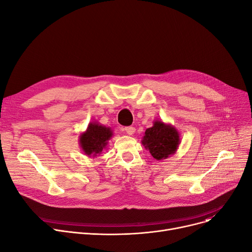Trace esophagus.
Instances as JSON below:
<instances>
[{"label":"esophagus","instance_id":"obj_1","mask_svg":"<svg viewBox=\"0 0 252 252\" xmlns=\"http://www.w3.org/2000/svg\"><path fill=\"white\" fill-rule=\"evenodd\" d=\"M125 129L126 131V134L129 136H133L136 131V128L134 126H126V127H125Z\"/></svg>","mask_w":252,"mask_h":252}]
</instances>
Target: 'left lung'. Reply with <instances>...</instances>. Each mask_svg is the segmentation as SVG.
I'll return each instance as SVG.
<instances>
[{"mask_svg": "<svg viewBox=\"0 0 252 252\" xmlns=\"http://www.w3.org/2000/svg\"><path fill=\"white\" fill-rule=\"evenodd\" d=\"M141 142L154 159L161 161L177 152L181 140L174 126L164 124L162 121H154L153 126L145 131Z\"/></svg>", "mask_w": 252, "mask_h": 252, "instance_id": "left-lung-1", "label": "left lung"}]
</instances>
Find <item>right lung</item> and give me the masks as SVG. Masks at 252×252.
Masks as SVG:
<instances>
[{
    "label": "right lung",
    "instance_id": "right-lung-1",
    "mask_svg": "<svg viewBox=\"0 0 252 252\" xmlns=\"http://www.w3.org/2000/svg\"><path fill=\"white\" fill-rule=\"evenodd\" d=\"M112 136L111 127L93 122L89 124L87 129L79 136V146L87 156L97 157L107 146Z\"/></svg>",
    "mask_w": 252,
    "mask_h": 252
}]
</instances>
